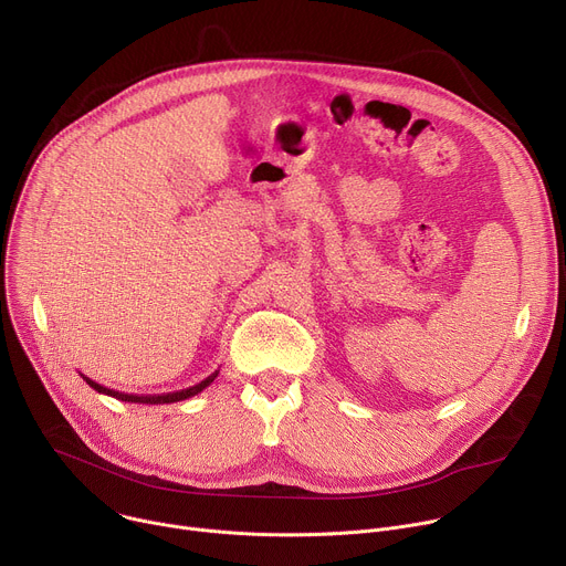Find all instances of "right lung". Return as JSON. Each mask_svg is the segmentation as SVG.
I'll return each instance as SVG.
<instances>
[{"label":"right lung","instance_id":"1","mask_svg":"<svg viewBox=\"0 0 566 566\" xmlns=\"http://www.w3.org/2000/svg\"><path fill=\"white\" fill-rule=\"evenodd\" d=\"M81 377H83V381H85L90 388H94L96 392H101V395H108V397H115V399H122V401H130V403H174V401H182V399H189V397H193V395L202 392L205 388H208V386L219 377V370H214L208 379H202L200 384H196V386H191V388L176 390V392H165V395H126V392H119V390H113V388L101 386V384L92 381V379H90V377H85V375H81Z\"/></svg>","mask_w":566,"mask_h":566}]
</instances>
